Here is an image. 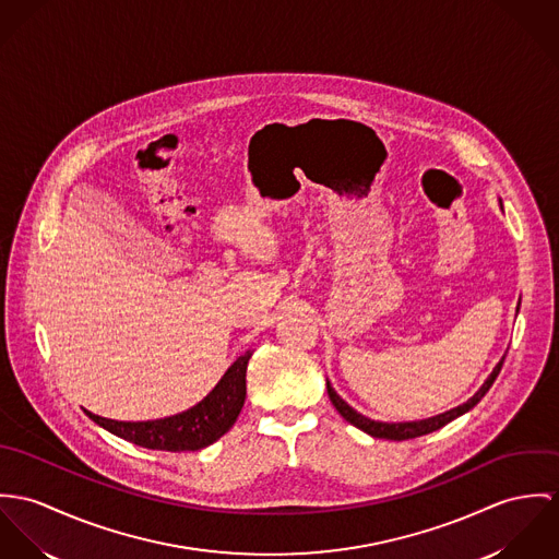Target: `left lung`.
<instances>
[{"label":"left lung","instance_id":"8db88e82","mask_svg":"<svg viewBox=\"0 0 559 559\" xmlns=\"http://www.w3.org/2000/svg\"><path fill=\"white\" fill-rule=\"evenodd\" d=\"M503 360H506V356L499 360V365H497L493 372L489 374V379L483 383V388L467 401V403H463V405H459V407H454V409H450V412H445V414H439V416H433V418H429V420H420V423H396V425H388V423H374L371 418H367V416H362V414H358L356 409H352L336 392H334V388L330 385V381H328V396H330V401H332V405L336 407V412L349 423V425H354V427H358L360 431H365V433L372 435V437H383V439H394V441H405V439H414V437H420V435L433 433L437 429H441V427H445L448 423H452L454 418H459V416H463L465 412H469L474 405H478L480 403V399L489 392V388L493 385V381L497 379V374L501 371V367H503Z\"/></svg>","mask_w":559,"mask_h":559}]
</instances>
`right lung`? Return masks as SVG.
I'll list each match as a JSON object with an SVG mask.
<instances>
[{"label":"right lung","mask_w":559,"mask_h":559,"mask_svg":"<svg viewBox=\"0 0 559 559\" xmlns=\"http://www.w3.org/2000/svg\"><path fill=\"white\" fill-rule=\"evenodd\" d=\"M249 360L250 352H247L227 369L216 388L199 405L178 416L147 423H118L100 418L92 412H87V416L109 433L118 435L141 448L167 452L201 450L227 433L238 420L247 399Z\"/></svg>","instance_id":"obj_1"}]
</instances>
